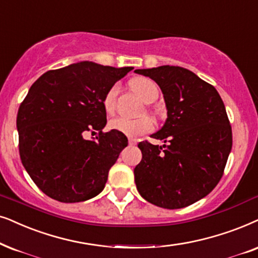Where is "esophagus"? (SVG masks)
I'll list each match as a JSON object with an SVG mask.
<instances>
[{
    "mask_svg": "<svg viewBox=\"0 0 258 258\" xmlns=\"http://www.w3.org/2000/svg\"><path fill=\"white\" fill-rule=\"evenodd\" d=\"M129 145H130V146H135V145H136V140L129 139Z\"/></svg>",
    "mask_w": 258,
    "mask_h": 258,
    "instance_id": "34e87169",
    "label": "esophagus"
}]
</instances>
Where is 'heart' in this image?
Masks as SVG:
<instances>
[{
	"mask_svg": "<svg viewBox=\"0 0 258 258\" xmlns=\"http://www.w3.org/2000/svg\"><path fill=\"white\" fill-rule=\"evenodd\" d=\"M132 85L137 95L141 97L143 102L152 103L158 98L159 96V86L154 80L146 77L134 79ZM119 86L115 84L108 90L103 98V105L108 112H112L116 106V98L118 93ZM109 128L115 130V132L122 133L124 135L137 139V137L145 135V134L152 132L154 129V121L150 117H141V118L132 119L128 117H116V118L110 119Z\"/></svg>",
	"mask_w": 258,
	"mask_h": 258,
	"instance_id": "b5f03b06",
	"label": "heart"
}]
</instances>
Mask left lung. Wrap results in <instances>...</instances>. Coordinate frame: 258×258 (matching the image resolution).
<instances>
[{"label": "left lung", "mask_w": 258, "mask_h": 258, "mask_svg": "<svg viewBox=\"0 0 258 258\" xmlns=\"http://www.w3.org/2000/svg\"><path fill=\"white\" fill-rule=\"evenodd\" d=\"M161 89L165 124L152 137L167 145L140 142L142 160L134 169L137 190L163 209H182L203 199L223 176L232 132L219 93L196 73L163 65L135 70Z\"/></svg>", "instance_id": "8db88e82"}]
</instances>
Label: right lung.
<instances>
[{
  "instance_id": "1",
  "label": "right lung",
  "mask_w": 258,
  "mask_h": 258,
  "mask_svg": "<svg viewBox=\"0 0 258 258\" xmlns=\"http://www.w3.org/2000/svg\"><path fill=\"white\" fill-rule=\"evenodd\" d=\"M133 69L80 61L47 71L31 86L16 118L19 150L27 173L45 195L79 203L104 188L128 139L115 130L103 133V98ZM88 131L99 135L85 140Z\"/></svg>"
}]
</instances>
